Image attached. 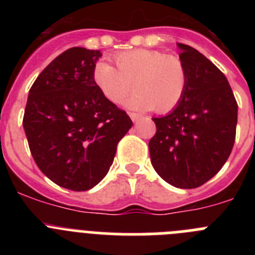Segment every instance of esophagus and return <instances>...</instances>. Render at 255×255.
I'll return each mask as SVG.
<instances>
[{
  "label": "esophagus",
  "instance_id": "esophagus-1",
  "mask_svg": "<svg viewBox=\"0 0 255 255\" xmlns=\"http://www.w3.org/2000/svg\"><path fill=\"white\" fill-rule=\"evenodd\" d=\"M129 116H130V119H131L132 121H134V123H136V121L139 120V119H140V115H138V114H134V112H130L129 114Z\"/></svg>",
  "mask_w": 255,
  "mask_h": 255
}]
</instances>
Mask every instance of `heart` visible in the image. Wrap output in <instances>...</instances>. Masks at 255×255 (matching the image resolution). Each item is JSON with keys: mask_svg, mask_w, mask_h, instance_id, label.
<instances>
[{"mask_svg": "<svg viewBox=\"0 0 255 255\" xmlns=\"http://www.w3.org/2000/svg\"><path fill=\"white\" fill-rule=\"evenodd\" d=\"M116 67L98 61L92 79L97 89L112 103L124 102L134 85L135 93L125 106L134 111L158 114L172 111L181 102L188 87V70L177 56L158 49H134L115 56Z\"/></svg>", "mask_w": 255, "mask_h": 255, "instance_id": "1", "label": "heart"}]
</instances>
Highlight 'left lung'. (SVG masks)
<instances>
[{
	"label": "left lung",
	"instance_id": "left-lung-1",
	"mask_svg": "<svg viewBox=\"0 0 255 255\" xmlns=\"http://www.w3.org/2000/svg\"><path fill=\"white\" fill-rule=\"evenodd\" d=\"M188 70L181 102L153 117L150 161L166 182L181 189L203 185L222 168L235 143L238 103L226 76L200 52L177 43Z\"/></svg>",
	"mask_w": 255,
	"mask_h": 255
}]
</instances>
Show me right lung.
<instances>
[{"label":"right lung","mask_w":255,"mask_h":255,"mask_svg":"<svg viewBox=\"0 0 255 255\" xmlns=\"http://www.w3.org/2000/svg\"><path fill=\"white\" fill-rule=\"evenodd\" d=\"M101 56L83 47L57 56L31 85L22 119L39 170L74 191L89 190L107 175L117 144L132 126L94 85L92 73Z\"/></svg>","instance_id":"right-lung-1"}]
</instances>
